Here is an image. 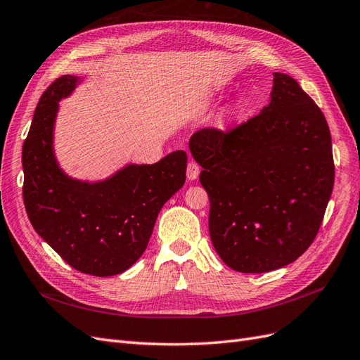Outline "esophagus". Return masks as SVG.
<instances>
[{
	"label": "esophagus",
	"mask_w": 360,
	"mask_h": 360,
	"mask_svg": "<svg viewBox=\"0 0 360 360\" xmlns=\"http://www.w3.org/2000/svg\"><path fill=\"white\" fill-rule=\"evenodd\" d=\"M199 173H200V167L197 163H194V161H188L187 165V178L190 181H194L199 178Z\"/></svg>",
	"instance_id": "34e87169"
}]
</instances>
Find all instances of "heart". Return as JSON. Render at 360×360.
<instances>
[{
    "mask_svg": "<svg viewBox=\"0 0 360 360\" xmlns=\"http://www.w3.org/2000/svg\"><path fill=\"white\" fill-rule=\"evenodd\" d=\"M238 117H239V109L236 106H233V108H229L227 110H224V113L221 115V121L224 124H230V122H233Z\"/></svg>",
    "mask_w": 360,
    "mask_h": 360,
    "instance_id": "obj_1",
    "label": "heart"
}]
</instances>
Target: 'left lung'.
Returning <instances> with one entry per match:
<instances>
[{
  "label": "left lung",
  "instance_id": "8db88e82",
  "mask_svg": "<svg viewBox=\"0 0 360 360\" xmlns=\"http://www.w3.org/2000/svg\"><path fill=\"white\" fill-rule=\"evenodd\" d=\"M210 195V233L218 256L243 274L295 262L316 239L335 166L326 118L293 77L274 73L268 106L230 131L190 139Z\"/></svg>",
  "mask_w": 360,
  "mask_h": 360
}]
</instances>
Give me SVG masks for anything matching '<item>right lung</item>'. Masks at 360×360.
Returning a JSON list of instances; mask_svg holds the SVG:
<instances>
[{"instance_id":"right-lung-1","label":"right lung","mask_w":360,"mask_h":360,"mask_svg":"<svg viewBox=\"0 0 360 360\" xmlns=\"http://www.w3.org/2000/svg\"><path fill=\"white\" fill-rule=\"evenodd\" d=\"M80 84L64 75L43 92L22 148L24 203L34 230L72 268L94 276L127 271L148 247L163 205L185 182L187 154L173 150L155 165H127L112 176L70 178L53 153L63 98Z\"/></svg>"}]
</instances>
